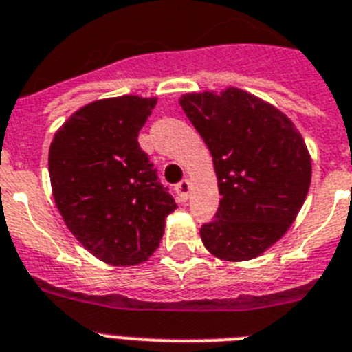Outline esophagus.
Masks as SVG:
<instances>
[{"instance_id": "34e87169", "label": "esophagus", "mask_w": 352, "mask_h": 352, "mask_svg": "<svg viewBox=\"0 0 352 352\" xmlns=\"http://www.w3.org/2000/svg\"><path fill=\"white\" fill-rule=\"evenodd\" d=\"M174 190H176L178 196L185 201V199H188V194H190V182H188V179H182V182L174 187Z\"/></svg>"}]
</instances>
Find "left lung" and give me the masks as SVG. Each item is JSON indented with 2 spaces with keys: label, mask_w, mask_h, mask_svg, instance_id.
Here are the masks:
<instances>
[{
  "label": "left lung",
  "mask_w": 352,
  "mask_h": 352,
  "mask_svg": "<svg viewBox=\"0 0 352 352\" xmlns=\"http://www.w3.org/2000/svg\"><path fill=\"white\" fill-rule=\"evenodd\" d=\"M217 174L219 207L201 226L203 245L225 261H248L286 234L311 183V160L292 120L261 98L230 88L183 95Z\"/></svg>",
  "instance_id": "8db88e82"
}]
</instances>
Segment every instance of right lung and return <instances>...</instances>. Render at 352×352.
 Here are the masks:
<instances>
[{"label": "right lung", "instance_id": "right-lung-1", "mask_svg": "<svg viewBox=\"0 0 352 352\" xmlns=\"http://www.w3.org/2000/svg\"><path fill=\"white\" fill-rule=\"evenodd\" d=\"M156 98L117 97L78 109L48 155L55 205L69 232L115 266L149 259L176 201L138 144Z\"/></svg>", "mask_w": 352, "mask_h": 352}]
</instances>
